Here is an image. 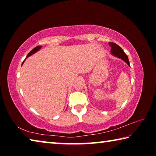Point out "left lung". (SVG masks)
I'll use <instances>...</instances> for the list:
<instances>
[{
    "instance_id": "8db88e82",
    "label": "left lung",
    "mask_w": 156,
    "mask_h": 156,
    "mask_svg": "<svg viewBox=\"0 0 156 156\" xmlns=\"http://www.w3.org/2000/svg\"><path fill=\"white\" fill-rule=\"evenodd\" d=\"M109 44L111 46V54H112L113 56L118 58H121L129 66H130L128 57L126 55L125 53L124 52L122 49L114 43H109Z\"/></svg>"
}]
</instances>
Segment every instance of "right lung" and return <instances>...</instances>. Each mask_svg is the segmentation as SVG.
<instances>
[{
	"instance_id": "obj_1",
	"label": "right lung",
	"mask_w": 156,
	"mask_h": 156,
	"mask_svg": "<svg viewBox=\"0 0 156 156\" xmlns=\"http://www.w3.org/2000/svg\"><path fill=\"white\" fill-rule=\"evenodd\" d=\"M41 47H42V46H37L36 47H35V48H34V49H33L32 50H31V51L27 54V57L25 58V59L27 58L30 57V56H31V55H32V54H35V53H36L37 51H38L39 50H40V49H41ZM23 62H24V61H23Z\"/></svg>"
}]
</instances>
